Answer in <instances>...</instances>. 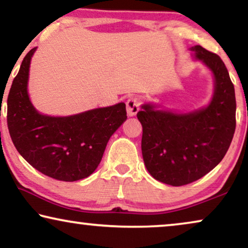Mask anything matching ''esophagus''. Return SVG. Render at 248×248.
<instances>
[{
  "label": "esophagus",
  "mask_w": 248,
  "mask_h": 248,
  "mask_svg": "<svg viewBox=\"0 0 248 248\" xmlns=\"http://www.w3.org/2000/svg\"><path fill=\"white\" fill-rule=\"evenodd\" d=\"M140 109V101L137 97H130L126 101V111L130 117H133Z\"/></svg>",
  "instance_id": "obj_1"
}]
</instances>
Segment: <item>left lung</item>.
<instances>
[{"label":"left lung","instance_id":"1","mask_svg":"<svg viewBox=\"0 0 248 248\" xmlns=\"http://www.w3.org/2000/svg\"><path fill=\"white\" fill-rule=\"evenodd\" d=\"M213 78L206 106L186 113L154 103L141 105L142 157L149 174L171 186L195 182L211 171L228 151L236 128L235 88L222 60L202 46L189 48Z\"/></svg>","mask_w":248,"mask_h":248}]
</instances>
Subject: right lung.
<instances>
[{
	"label": "right lung",
	"instance_id": "right-lung-1",
	"mask_svg": "<svg viewBox=\"0 0 248 248\" xmlns=\"http://www.w3.org/2000/svg\"><path fill=\"white\" fill-rule=\"evenodd\" d=\"M36 49L25 56L10 89V137L23 159L44 175L63 182L83 179L96 170L110 137L126 121L125 104L69 116L42 114L28 93L30 62Z\"/></svg>",
	"mask_w": 248,
	"mask_h": 248
}]
</instances>
